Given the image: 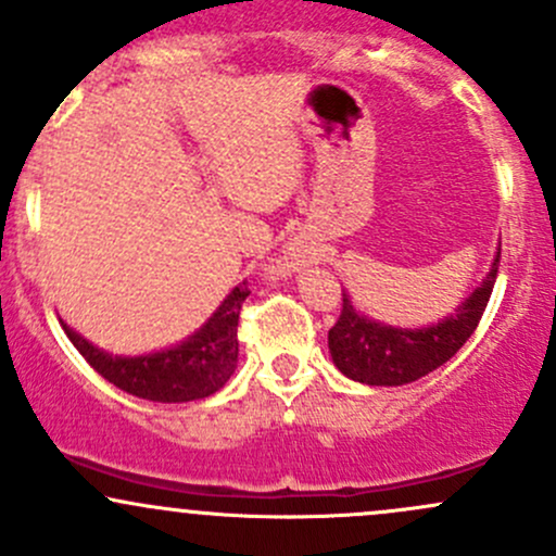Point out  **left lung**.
Wrapping results in <instances>:
<instances>
[{
  "label": "left lung",
  "mask_w": 556,
  "mask_h": 556,
  "mask_svg": "<svg viewBox=\"0 0 556 556\" xmlns=\"http://www.w3.org/2000/svg\"><path fill=\"white\" fill-rule=\"evenodd\" d=\"M498 262L501 249L488 278L451 318L438 326L416 328V331L374 324L357 315L348 294H342V313L337 324L328 328V350L339 371L350 376L352 381L371 387H400L432 374L434 368L451 361L475 333L491 300Z\"/></svg>",
  "instance_id": "obj_1"
}]
</instances>
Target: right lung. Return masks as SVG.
Masks as SVG:
<instances>
[{"label":"right lung","instance_id":"obj_1","mask_svg":"<svg viewBox=\"0 0 556 556\" xmlns=\"http://www.w3.org/2000/svg\"><path fill=\"white\" fill-rule=\"evenodd\" d=\"M249 294L252 291L247 283L236 286L201 331H195L188 342L153 355L113 357L92 348L68 326L63 328L89 366L118 390L156 403H188L214 395L236 371L238 315Z\"/></svg>","mask_w":556,"mask_h":556}]
</instances>
